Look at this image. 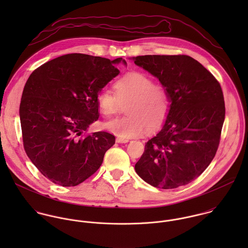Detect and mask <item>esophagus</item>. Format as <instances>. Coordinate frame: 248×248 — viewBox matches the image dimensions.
I'll list each match as a JSON object with an SVG mask.
<instances>
[{
	"label": "esophagus",
	"instance_id": "34e87169",
	"mask_svg": "<svg viewBox=\"0 0 248 248\" xmlns=\"http://www.w3.org/2000/svg\"><path fill=\"white\" fill-rule=\"evenodd\" d=\"M116 142L117 143H127V142H129V140H124V139H121V138H117Z\"/></svg>",
	"mask_w": 248,
	"mask_h": 248
}]
</instances>
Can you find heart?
Listing matches in <instances>:
<instances>
[{
	"instance_id": "1",
	"label": "heart",
	"mask_w": 248,
	"mask_h": 248,
	"mask_svg": "<svg viewBox=\"0 0 248 248\" xmlns=\"http://www.w3.org/2000/svg\"><path fill=\"white\" fill-rule=\"evenodd\" d=\"M110 90H101L96 97L99 111L106 117L116 114L122 105L126 107V116L104 123V128L115 136L128 140L138 137L146 129L154 132L165 122L169 112V96L161 85L141 72H129L113 85Z\"/></svg>"
}]
</instances>
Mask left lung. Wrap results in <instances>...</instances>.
Wrapping results in <instances>:
<instances>
[{
    "instance_id": "obj_1",
    "label": "left lung",
    "mask_w": 248,
    "mask_h": 248,
    "mask_svg": "<svg viewBox=\"0 0 248 248\" xmlns=\"http://www.w3.org/2000/svg\"><path fill=\"white\" fill-rule=\"evenodd\" d=\"M133 60L158 79L171 103L161 130L145 144L136 172L156 188L186 185L202 174L217 153L225 116L220 85L187 55H143Z\"/></svg>"
}]
</instances>
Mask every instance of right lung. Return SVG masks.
<instances>
[{
  "label": "right lung",
  "mask_w": 248,
  "mask_h": 248,
  "mask_svg": "<svg viewBox=\"0 0 248 248\" xmlns=\"http://www.w3.org/2000/svg\"><path fill=\"white\" fill-rule=\"evenodd\" d=\"M126 61L71 53L36 69L22 94L20 120L25 151L40 173L55 184L76 186L101 166L114 136L86 135L99 117L98 93Z\"/></svg>",
  "instance_id": "obj_1"
}]
</instances>
